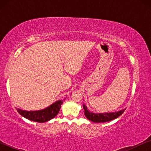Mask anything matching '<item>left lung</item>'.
Masks as SVG:
<instances>
[{
  "instance_id": "left-lung-1",
  "label": "left lung",
  "mask_w": 151,
  "mask_h": 151,
  "mask_svg": "<svg viewBox=\"0 0 151 151\" xmlns=\"http://www.w3.org/2000/svg\"><path fill=\"white\" fill-rule=\"evenodd\" d=\"M83 109L85 110V116L93 122H105L112 121V120L118 118L123 113L125 109L114 112H105V113H94V112L88 111L85 104H83Z\"/></svg>"
}]
</instances>
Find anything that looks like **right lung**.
<instances>
[{"label": "right lung", "instance_id": "add662e5", "mask_svg": "<svg viewBox=\"0 0 151 151\" xmlns=\"http://www.w3.org/2000/svg\"><path fill=\"white\" fill-rule=\"evenodd\" d=\"M65 100V99H64ZM64 100H58L50 104L47 108L39 111H24L20 109H17L20 115L29 121L45 122L50 121L57 115Z\"/></svg>", "mask_w": 151, "mask_h": 151}]
</instances>
